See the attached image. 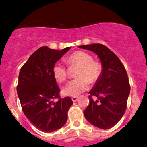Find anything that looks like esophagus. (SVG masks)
<instances>
[{"label":"esophagus","mask_w":147,"mask_h":147,"mask_svg":"<svg viewBox=\"0 0 147 147\" xmlns=\"http://www.w3.org/2000/svg\"><path fill=\"white\" fill-rule=\"evenodd\" d=\"M72 101H73V102H76V101L78 100V97H77V96L72 97Z\"/></svg>","instance_id":"1"}]
</instances>
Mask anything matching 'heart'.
Returning <instances> with one entry per match:
<instances>
[{
	"label": "heart",
	"instance_id": "obj_1",
	"mask_svg": "<svg viewBox=\"0 0 147 147\" xmlns=\"http://www.w3.org/2000/svg\"><path fill=\"white\" fill-rule=\"evenodd\" d=\"M65 62L69 67L78 66L75 72L77 78L71 80L63 90V93L69 96H78L89 88V82L94 84L99 80L102 72V65L93 60L90 54L84 51H77L65 58ZM52 72L58 82H64L67 78V70L63 65L56 63Z\"/></svg>",
	"mask_w": 147,
	"mask_h": 147
}]
</instances>
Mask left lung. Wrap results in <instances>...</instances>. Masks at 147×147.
Instances as JSON below:
<instances>
[{
	"mask_svg": "<svg viewBox=\"0 0 147 147\" xmlns=\"http://www.w3.org/2000/svg\"><path fill=\"white\" fill-rule=\"evenodd\" d=\"M79 47L95 52L102 65L100 78L89 92L90 103L84 116L92 125L108 129L121 120L127 107L131 87L126 69L119 57L105 45L92 44ZM93 96L96 98L94 99Z\"/></svg>",
	"mask_w": 147,
	"mask_h": 147,
	"instance_id": "left-lung-1",
	"label": "left lung"
}]
</instances>
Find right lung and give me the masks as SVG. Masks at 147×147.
<instances>
[{"label":"right lung","mask_w":147,"mask_h":147,"mask_svg":"<svg viewBox=\"0 0 147 147\" xmlns=\"http://www.w3.org/2000/svg\"><path fill=\"white\" fill-rule=\"evenodd\" d=\"M70 49L42 47L22 66L18 75L17 93L23 112L36 129L49 133L62 128L72 105L70 97L61 98L60 90L52 72L54 65Z\"/></svg>","instance_id":"right-lung-1"}]
</instances>
